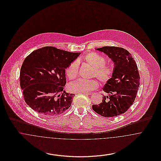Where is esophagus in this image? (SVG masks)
Returning <instances> with one entry per match:
<instances>
[{
  "label": "esophagus",
  "instance_id": "esophagus-1",
  "mask_svg": "<svg viewBox=\"0 0 161 161\" xmlns=\"http://www.w3.org/2000/svg\"><path fill=\"white\" fill-rule=\"evenodd\" d=\"M83 93L86 94V95H91V94H92V92H83Z\"/></svg>",
  "mask_w": 161,
  "mask_h": 161
}]
</instances>
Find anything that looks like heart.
Masks as SVG:
<instances>
[{"mask_svg":"<svg viewBox=\"0 0 161 161\" xmlns=\"http://www.w3.org/2000/svg\"><path fill=\"white\" fill-rule=\"evenodd\" d=\"M84 58L87 63L95 68L93 73L94 77H97L103 83H106L111 79L115 69L113 66L106 64L107 60L104 57L96 53H91L87 54ZM79 68L80 63L77 60L69 64L66 69V75L69 79L73 80L77 77ZM99 83L97 79L79 78L69 84V89L72 92H87L97 89Z\"/></svg>","mask_w":161,"mask_h":161,"instance_id":"1","label":"heart"}]
</instances>
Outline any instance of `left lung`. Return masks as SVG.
<instances>
[{
	"instance_id": "1",
	"label": "left lung",
	"mask_w": 161,
	"mask_h": 161,
	"mask_svg": "<svg viewBox=\"0 0 161 161\" xmlns=\"http://www.w3.org/2000/svg\"><path fill=\"white\" fill-rule=\"evenodd\" d=\"M107 54L115 64V72L103 91L102 102L92 106V109L104 117H114L124 114L134 103L139 86L138 66L129 52L123 47L103 46L96 49Z\"/></svg>"
}]
</instances>
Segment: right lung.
Segmentation results:
<instances>
[{
	"mask_svg": "<svg viewBox=\"0 0 161 161\" xmlns=\"http://www.w3.org/2000/svg\"><path fill=\"white\" fill-rule=\"evenodd\" d=\"M80 54L46 46L26 57L20 84L24 100L32 109L40 115L57 116L69 108L74 94L63 91L65 69Z\"/></svg>",
	"mask_w": 161,
	"mask_h": 161,
	"instance_id": "1",
	"label": "right lung"
}]
</instances>
